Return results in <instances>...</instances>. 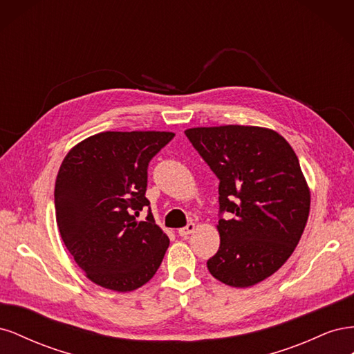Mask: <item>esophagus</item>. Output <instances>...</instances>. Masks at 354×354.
<instances>
[{
	"label": "esophagus",
	"instance_id": "obj_1",
	"mask_svg": "<svg viewBox=\"0 0 354 354\" xmlns=\"http://www.w3.org/2000/svg\"><path fill=\"white\" fill-rule=\"evenodd\" d=\"M196 230V224L195 223H189L186 227H181L178 229V234L181 238H187L190 233H194Z\"/></svg>",
	"mask_w": 354,
	"mask_h": 354
}]
</instances>
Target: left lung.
<instances>
[{"label":"left lung","instance_id":"1","mask_svg":"<svg viewBox=\"0 0 354 354\" xmlns=\"http://www.w3.org/2000/svg\"><path fill=\"white\" fill-rule=\"evenodd\" d=\"M220 180V248L207 263L224 285L248 288L286 263L304 232L310 187L298 158L274 130L255 125L185 131Z\"/></svg>","mask_w":354,"mask_h":354}]
</instances>
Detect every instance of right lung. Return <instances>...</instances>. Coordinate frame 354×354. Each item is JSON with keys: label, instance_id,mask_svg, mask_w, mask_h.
I'll use <instances>...</instances> for the list:
<instances>
[{"label": "right lung", "instance_id": "right-lung-1", "mask_svg": "<svg viewBox=\"0 0 354 354\" xmlns=\"http://www.w3.org/2000/svg\"><path fill=\"white\" fill-rule=\"evenodd\" d=\"M174 133L103 131L84 138L63 159L55 186L60 236L91 282L130 292L155 276L169 245L167 233L136 217L147 165Z\"/></svg>", "mask_w": 354, "mask_h": 354}]
</instances>
